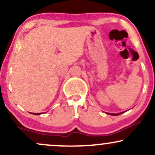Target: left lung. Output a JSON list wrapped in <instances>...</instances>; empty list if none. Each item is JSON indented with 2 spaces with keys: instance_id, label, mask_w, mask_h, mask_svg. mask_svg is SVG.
Here are the masks:
<instances>
[{
  "instance_id": "left-lung-1",
  "label": "left lung",
  "mask_w": 155,
  "mask_h": 155,
  "mask_svg": "<svg viewBox=\"0 0 155 155\" xmlns=\"http://www.w3.org/2000/svg\"><path fill=\"white\" fill-rule=\"evenodd\" d=\"M124 112H121V113H119V114H111V113H106V114H109V115H112V116H118V115H120L121 114L124 113Z\"/></svg>"
}]
</instances>
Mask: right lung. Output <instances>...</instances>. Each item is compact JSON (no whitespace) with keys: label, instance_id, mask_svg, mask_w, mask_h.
I'll return each mask as SVG.
<instances>
[{"label":"right lung","instance_id":"right-lung-1","mask_svg":"<svg viewBox=\"0 0 155 155\" xmlns=\"http://www.w3.org/2000/svg\"><path fill=\"white\" fill-rule=\"evenodd\" d=\"M32 114H34V115H40L41 114V113H31Z\"/></svg>","mask_w":155,"mask_h":155}]
</instances>
